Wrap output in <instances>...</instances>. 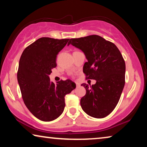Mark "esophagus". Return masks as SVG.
<instances>
[{
	"mask_svg": "<svg viewBox=\"0 0 147 147\" xmlns=\"http://www.w3.org/2000/svg\"><path fill=\"white\" fill-rule=\"evenodd\" d=\"M76 83V87H78V86H80V84L78 82H75Z\"/></svg>",
	"mask_w": 147,
	"mask_h": 147,
	"instance_id": "obj_1",
	"label": "esophagus"
}]
</instances>
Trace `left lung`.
Instances as JSON below:
<instances>
[{
  "mask_svg": "<svg viewBox=\"0 0 147 147\" xmlns=\"http://www.w3.org/2000/svg\"><path fill=\"white\" fill-rule=\"evenodd\" d=\"M84 53L83 67L86 79L95 80L92 86L84 83L86 95L80 99L83 111L90 116H108L119 101L125 84V64L115 44L98 35L71 38L68 42Z\"/></svg>",
  "mask_w": 147,
  "mask_h": 147,
  "instance_id": "left-lung-1",
  "label": "left lung"
}]
</instances>
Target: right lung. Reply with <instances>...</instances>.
<instances>
[{"label": "right lung", "mask_w": 147, "mask_h": 147, "mask_svg": "<svg viewBox=\"0 0 147 147\" xmlns=\"http://www.w3.org/2000/svg\"><path fill=\"white\" fill-rule=\"evenodd\" d=\"M69 38H38L23 51L18 71L23 102L36 118L44 122L56 119L65 107V96L75 89L71 80L50 82L49 74L56 67V57Z\"/></svg>", "instance_id": "1"}]
</instances>
